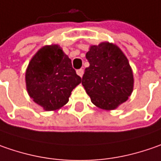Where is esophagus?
<instances>
[{
	"instance_id": "1",
	"label": "esophagus",
	"mask_w": 161,
	"mask_h": 161,
	"mask_svg": "<svg viewBox=\"0 0 161 161\" xmlns=\"http://www.w3.org/2000/svg\"><path fill=\"white\" fill-rule=\"evenodd\" d=\"M76 74H77L80 77H82L83 75H84V70H83V69H78V70L76 71Z\"/></svg>"
}]
</instances>
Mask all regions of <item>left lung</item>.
Masks as SVG:
<instances>
[{"mask_svg":"<svg viewBox=\"0 0 161 161\" xmlns=\"http://www.w3.org/2000/svg\"><path fill=\"white\" fill-rule=\"evenodd\" d=\"M90 66L85 69L82 85L91 102L103 110H114L128 100L133 90L129 61L114 44L91 46L86 55Z\"/></svg>","mask_w":161,"mask_h":161,"instance_id":"left-lung-1","label":"left lung"}]
</instances>
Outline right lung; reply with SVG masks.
<instances>
[{"label":"right lung","instance_id":"1","mask_svg":"<svg viewBox=\"0 0 161 161\" xmlns=\"http://www.w3.org/2000/svg\"><path fill=\"white\" fill-rule=\"evenodd\" d=\"M28 94L46 111L64 106L81 83L71 59L58 45L44 46L34 55L25 75Z\"/></svg>","mask_w":161,"mask_h":161}]
</instances>
